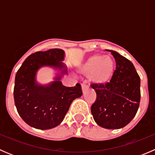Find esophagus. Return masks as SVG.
<instances>
[{
	"label": "esophagus",
	"instance_id": "obj_1",
	"mask_svg": "<svg viewBox=\"0 0 155 155\" xmlns=\"http://www.w3.org/2000/svg\"><path fill=\"white\" fill-rule=\"evenodd\" d=\"M87 88H88V86H87V85H85V83L82 84V92H83V93L87 90Z\"/></svg>",
	"mask_w": 155,
	"mask_h": 155
}]
</instances>
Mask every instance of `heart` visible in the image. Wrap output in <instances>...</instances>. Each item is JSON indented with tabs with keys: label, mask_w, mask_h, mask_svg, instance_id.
I'll use <instances>...</instances> for the list:
<instances>
[{
	"label": "heart",
	"mask_w": 155,
	"mask_h": 155,
	"mask_svg": "<svg viewBox=\"0 0 155 155\" xmlns=\"http://www.w3.org/2000/svg\"><path fill=\"white\" fill-rule=\"evenodd\" d=\"M81 72L90 75L92 83L97 85H105L113 77L115 63L109 56L104 54H94L85 61L81 67Z\"/></svg>",
	"instance_id": "1"
}]
</instances>
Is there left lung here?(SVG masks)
Instances as JSON below:
<instances>
[{"mask_svg":"<svg viewBox=\"0 0 155 155\" xmlns=\"http://www.w3.org/2000/svg\"><path fill=\"white\" fill-rule=\"evenodd\" d=\"M116 70L105 85L91 84L97 99L91 111L95 122L107 129H120L135 117L140 102V78L132 62L112 50Z\"/></svg>","mask_w":155,"mask_h":155,"instance_id":"left-lung-1","label":"left lung"}]
</instances>
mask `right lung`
Here are the masks:
<instances>
[{
	"instance_id": "add662e5",
	"label": "right lung",
	"mask_w": 155,
	"mask_h": 155,
	"mask_svg": "<svg viewBox=\"0 0 155 155\" xmlns=\"http://www.w3.org/2000/svg\"><path fill=\"white\" fill-rule=\"evenodd\" d=\"M64 51L51 48L37 51L25 59L17 71L14 86V101L20 117L32 127L48 130L61 124L72 102L82 95L79 83L74 87L63 85L61 78L68 73L63 63ZM49 66L58 73L54 81L41 85L36 81L37 71Z\"/></svg>"
}]
</instances>
